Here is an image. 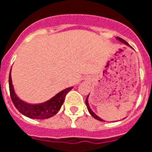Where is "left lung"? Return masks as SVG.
<instances>
[{
	"instance_id": "left-lung-1",
	"label": "left lung",
	"mask_w": 152,
	"mask_h": 152,
	"mask_svg": "<svg viewBox=\"0 0 152 152\" xmlns=\"http://www.w3.org/2000/svg\"><path fill=\"white\" fill-rule=\"evenodd\" d=\"M116 39H117L118 40H119V41H120V42H123V43H124V44H126V45H128V46L131 47L129 45V44L128 42H126L124 39H122V38H120V37H116ZM88 96H89V95H88ZM88 96H87V98H86V100H85V103H86V105H87V107H88V111H89V113H91V115L93 116V117L95 118V119H98V120H100V121H103V119H100V118L99 117V116H96V114H95L93 112V111L91 110V108H90V107H89V104H88Z\"/></svg>"
}]
</instances>
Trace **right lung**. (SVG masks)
<instances>
[{
	"mask_svg": "<svg viewBox=\"0 0 152 152\" xmlns=\"http://www.w3.org/2000/svg\"><path fill=\"white\" fill-rule=\"evenodd\" d=\"M73 87L63 90L61 92L57 94L56 96H53L52 99L45 103L40 104H29L21 100L16 95L12 84L10 72L9 75V89H10V94L12 102L19 112L31 119H45L56 115L61 109L66 94Z\"/></svg>",
	"mask_w": 152,
	"mask_h": 152,
	"instance_id": "obj_1",
	"label": "right lung"
}]
</instances>
